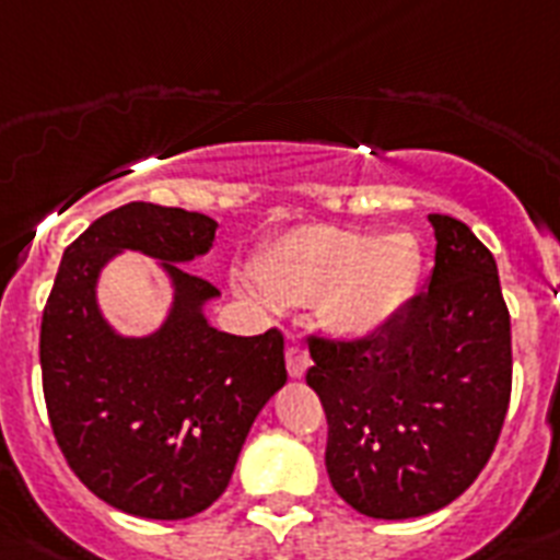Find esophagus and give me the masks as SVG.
I'll use <instances>...</instances> for the list:
<instances>
[{"mask_svg":"<svg viewBox=\"0 0 560 560\" xmlns=\"http://www.w3.org/2000/svg\"><path fill=\"white\" fill-rule=\"evenodd\" d=\"M308 366H312V358H308L306 349L300 343H291L285 349V369H289L291 377H303Z\"/></svg>","mask_w":560,"mask_h":560,"instance_id":"obj_1","label":"esophagus"}]
</instances>
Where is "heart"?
<instances>
[{
	"label": "heart",
	"instance_id": "heart-1",
	"mask_svg": "<svg viewBox=\"0 0 560 560\" xmlns=\"http://www.w3.org/2000/svg\"><path fill=\"white\" fill-rule=\"evenodd\" d=\"M418 254L404 234L369 237L337 225H300L277 237L254 262L266 306L317 300L326 329L369 337L386 329L412 294Z\"/></svg>",
	"mask_w": 560,
	"mask_h": 560
}]
</instances>
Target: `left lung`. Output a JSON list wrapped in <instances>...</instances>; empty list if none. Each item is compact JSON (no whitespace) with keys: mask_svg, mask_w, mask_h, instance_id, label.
Segmentation results:
<instances>
[{"mask_svg":"<svg viewBox=\"0 0 560 560\" xmlns=\"http://www.w3.org/2000/svg\"><path fill=\"white\" fill-rule=\"evenodd\" d=\"M429 289L372 337H312L326 472L352 510L404 521L443 510L495 452L512 392L510 312L495 257L469 225L429 214Z\"/></svg>","mask_w":560,"mask_h":560,"instance_id":"1","label":"left lung"}]
</instances>
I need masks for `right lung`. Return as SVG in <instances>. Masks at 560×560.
Segmentation results:
<instances>
[{"instance_id":"right-lung-1","label":"right lung","mask_w":560,"mask_h":560,"mask_svg":"<svg viewBox=\"0 0 560 560\" xmlns=\"http://www.w3.org/2000/svg\"><path fill=\"white\" fill-rule=\"evenodd\" d=\"M214 231L186 208H114L65 248L42 312V389L59 450L96 498L137 518L208 510L285 383L280 331L237 337L202 314L220 291L183 262L214 246ZM119 250L148 253L172 277L175 303L154 336H117L98 312L95 280Z\"/></svg>"}]
</instances>
